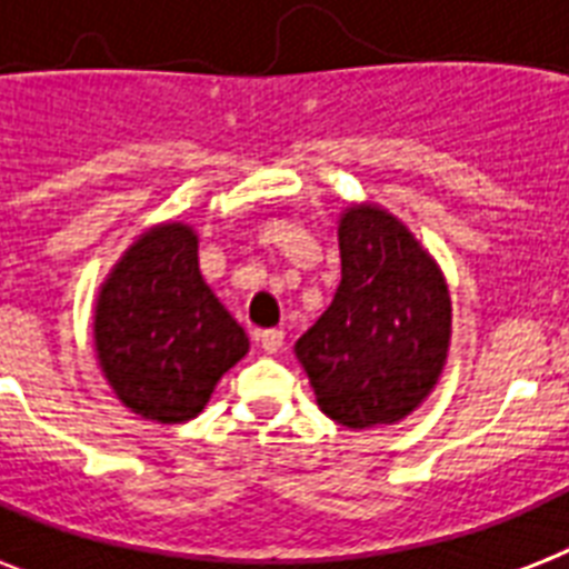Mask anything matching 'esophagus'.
Segmentation results:
<instances>
[{
	"mask_svg": "<svg viewBox=\"0 0 569 569\" xmlns=\"http://www.w3.org/2000/svg\"><path fill=\"white\" fill-rule=\"evenodd\" d=\"M257 339H259V346H262V351H266V355H277V351L283 348L286 333H283V330H277V328L259 330Z\"/></svg>",
	"mask_w": 569,
	"mask_h": 569,
	"instance_id": "34e87169",
	"label": "esophagus"
}]
</instances>
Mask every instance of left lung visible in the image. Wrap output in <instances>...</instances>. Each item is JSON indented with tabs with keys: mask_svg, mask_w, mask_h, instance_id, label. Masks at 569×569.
I'll list each match as a JSON object with an SVG mask.
<instances>
[{
	"mask_svg": "<svg viewBox=\"0 0 569 569\" xmlns=\"http://www.w3.org/2000/svg\"><path fill=\"white\" fill-rule=\"evenodd\" d=\"M342 280L295 342L321 413L363 431L396 425L431 396L449 357L451 298L440 266L396 214H339Z\"/></svg>",
	"mask_w": 569,
	"mask_h": 569,
	"instance_id": "8db88e82",
	"label": "left lung"
}]
</instances>
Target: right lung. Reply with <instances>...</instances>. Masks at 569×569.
Returning <instances> with one entry per match:
<instances>
[{
  "label": "right lung",
  "mask_w": 569,
  "mask_h": 569,
  "mask_svg": "<svg viewBox=\"0 0 569 569\" xmlns=\"http://www.w3.org/2000/svg\"><path fill=\"white\" fill-rule=\"evenodd\" d=\"M93 342L114 396L162 425L194 419L250 348L206 286L197 232L182 221L150 227L123 250L97 295Z\"/></svg>",
  "instance_id": "right-lung-1"
}]
</instances>
